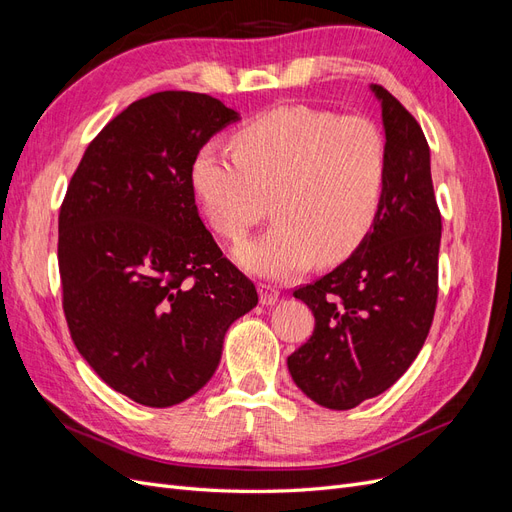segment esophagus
Returning a JSON list of instances; mask_svg holds the SVG:
<instances>
[{
  "label": "esophagus",
  "instance_id": "34e87169",
  "mask_svg": "<svg viewBox=\"0 0 512 512\" xmlns=\"http://www.w3.org/2000/svg\"><path fill=\"white\" fill-rule=\"evenodd\" d=\"M258 292H260V303L262 305H275L277 297H280V290H277L271 284H260Z\"/></svg>",
  "mask_w": 512,
  "mask_h": 512
}]
</instances>
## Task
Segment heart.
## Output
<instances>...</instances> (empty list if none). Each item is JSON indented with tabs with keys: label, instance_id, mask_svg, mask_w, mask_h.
Listing matches in <instances>:
<instances>
[{
	"label": "heart",
	"instance_id": "heart-1",
	"mask_svg": "<svg viewBox=\"0 0 512 512\" xmlns=\"http://www.w3.org/2000/svg\"><path fill=\"white\" fill-rule=\"evenodd\" d=\"M235 153L205 145L192 162V188L209 226L239 243L265 218L267 235L237 247L256 275L284 280L348 258L374 228L389 177L382 130L361 115L282 104L232 138Z\"/></svg>",
	"mask_w": 512,
	"mask_h": 512
}]
</instances>
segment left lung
Wrapping results in <instances>:
<instances>
[{
	"instance_id": "obj_1",
	"label": "left lung",
	"mask_w": 512,
	"mask_h": 512,
	"mask_svg": "<svg viewBox=\"0 0 512 512\" xmlns=\"http://www.w3.org/2000/svg\"><path fill=\"white\" fill-rule=\"evenodd\" d=\"M389 177L374 228L354 254L294 290L316 318L288 356L294 384L316 404L350 410L384 393L421 352L438 301L442 218L433 196L427 138L380 85Z\"/></svg>"
}]
</instances>
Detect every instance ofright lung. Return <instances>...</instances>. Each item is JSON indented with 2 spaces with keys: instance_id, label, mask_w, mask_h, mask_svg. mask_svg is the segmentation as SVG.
<instances>
[{
  "instance_id": "1",
  "label": "right lung",
  "mask_w": 512,
  "mask_h": 512,
  "mask_svg": "<svg viewBox=\"0 0 512 512\" xmlns=\"http://www.w3.org/2000/svg\"><path fill=\"white\" fill-rule=\"evenodd\" d=\"M239 121L218 98L160 91L89 143L59 209V275L72 342L136 404H181L211 380L224 335L258 303L198 215L192 162Z\"/></svg>"
}]
</instances>
